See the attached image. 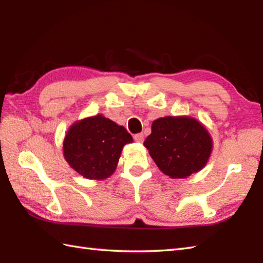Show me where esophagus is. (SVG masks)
Here are the masks:
<instances>
[{"label":"esophagus","mask_w":263,"mask_h":263,"mask_svg":"<svg viewBox=\"0 0 263 263\" xmlns=\"http://www.w3.org/2000/svg\"><path fill=\"white\" fill-rule=\"evenodd\" d=\"M133 138H135V140L137 142L141 143L144 140V135H143V133H138V135H135V137H133Z\"/></svg>","instance_id":"34e87169"}]
</instances>
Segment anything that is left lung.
<instances>
[{"instance_id": "8db88e82", "label": "left lung", "mask_w": 263, "mask_h": 263, "mask_svg": "<svg viewBox=\"0 0 263 263\" xmlns=\"http://www.w3.org/2000/svg\"><path fill=\"white\" fill-rule=\"evenodd\" d=\"M143 146L165 175L186 178L208 163L212 138L202 123L191 116H165L153 122L152 135Z\"/></svg>"}]
</instances>
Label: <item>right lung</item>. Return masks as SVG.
<instances>
[{"mask_svg":"<svg viewBox=\"0 0 263 263\" xmlns=\"http://www.w3.org/2000/svg\"><path fill=\"white\" fill-rule=\"evenodd\" d=\"M133 142L124 126L103 114L73 123L63 141L64 159L88 180H105L116 170L122 149Z\"/></svg>","mask_w":263,"mask_h":263,"instance_id":"right-lung-1","label":"right lung"}]
</instances>
